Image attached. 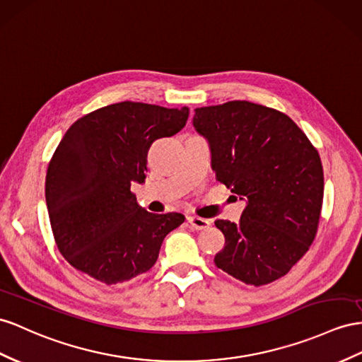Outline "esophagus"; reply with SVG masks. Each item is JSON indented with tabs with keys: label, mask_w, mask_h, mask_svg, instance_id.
I'll list each match as a JSON object with an SVG mask.
<instances>
[{
	"label": "esophagus",
	"mask_w": 362,
	"mask_h": 362,
	"mask_svg": "<svg viewBox=\"0 0 362 362\" xmlns=\"http://www.w3.org/2000/svg\"><path fill=\"white\" fill-rule=\"evenodd\" d=\"M188 223L197 230H202V229H206L211 226V221L206 220V218H202V217H196V216H191L188 217Z\"/></svg>",
	"instance_id": "obj_1"
}]
</instances>
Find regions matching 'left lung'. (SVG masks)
<instances>
[{
  "label": "left lung",
  "instance_id": "obj_1",
  "mask_svg": "<svg viewBox=\"0 0 362 362\" xmlns=\"http://www.w3.org/2000/svg\"><path fill=\"white\" fill-rule=\"evenodd\" d=\"M192 125L206 139L217 180L246 208L238 223L216 220L225 247L218 269L252 286L292 269L317 235L324 174L320 154L284 113L247 100L196 108Z\"/></svg>",
  "mask_w": 362,
  "mask_h": 362
}]
</instances>
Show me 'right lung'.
<instances>
[{
  "instance_id": "obj_1",
  "label": "right lung",
  "mask_w": 362,
  "mask_h": 362,
  "mask_svg": "<svg viewBox=\"0 0 362 362\" xmlns=\"http://www.w3.org/2000/svg\"><path fill=\"white\" fill-rule=\"evenodd\" d=\"M189 110L119 102L78 119L64 134L45 175V202L62 257L107 286L150 271L179 212L139 206L132 183H144L154 141L179 133Z\"/></svg>"
}]
</instances>
